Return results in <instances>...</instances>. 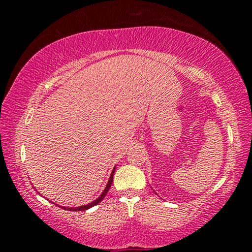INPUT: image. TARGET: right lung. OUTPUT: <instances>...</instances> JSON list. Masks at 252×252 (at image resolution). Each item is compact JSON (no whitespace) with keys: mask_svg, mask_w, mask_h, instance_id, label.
Listing matches in <instances>:
<instances>
[{"mask_svg":"<svg viewBox=\"0 0 252 252\" xmlns=\"http://www.w3.org/2000/svg\"><path fill=\"white\" fill-rule=\"evenodd\" d=\"M114 171H116V167L113 168L112 172H111V174H110L109 181H108V183H106V186H105V188H104V190L102 191V193L99 195V197H97L95 200H93L92 202H90V203H87V204H84V206L74 207V208H69V207H64V206H60V204H55L54 202H52V203H54L55 206H59V207H61L62 209H64V210H69V211H84V210H88V209H90V208H92V207H94L95 204L100 203V202L102 201V200H103V198L105 197V194L108 193V191H109V189H110V187H111V185H112ZM33 188H34V187H33ZM34 189H35V188H34ZM36 192H37V191H36ZM37 193L40 194V192H37Z\"/></svg>","mask_w":252,"mask_h":252,"instance_id":"obj_1","label":"right lung"}]
</instances>
